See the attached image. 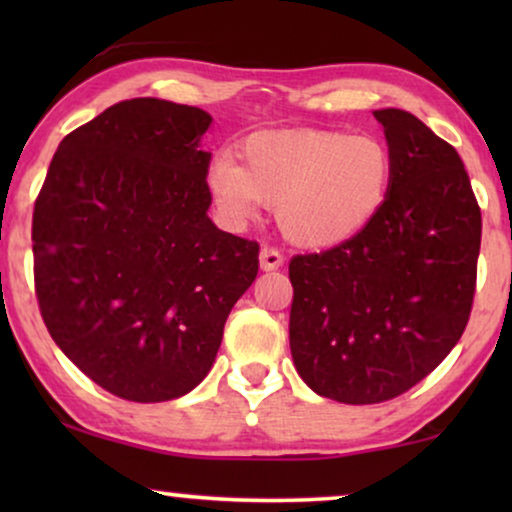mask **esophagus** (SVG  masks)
Segmentation results:
<instances>
[{
  "label": "esophagus",
  "instance_id": "obj_1",
  "mask_svg": "<svg viewBox=\"0 0 512 512\" xmlns=\"http://www.w3.org/2000/svg\"><path fill=\"white\" fill-rule=\"evenodd\" d=\"M282 263H284L282 251L275 249V247H263L261 249V268L263 270H277Z\"/></svg>",
  "mask_w": 512,
  "mask_h": 512
}]
</instances>
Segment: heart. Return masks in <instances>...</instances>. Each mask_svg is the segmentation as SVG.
Instances as JSON below:
<instances>
[{"instance_id": "heart-1", "label": "heart", "mask_w": 512, "mask_h": 512, "mask_svg": "<svg viewBox=\"0 0 512 512\" xmlns=\"http://www.w3.org/2000/svg\"><path fill=\"white\" fill-rule=\"evenodd\" d=\"M237 163L221 153L207 191L228 223H244L261 202L277 205L284 235L303 247H333L368 228L387 205L396 160L375 135L345 130L256 132Z\"/></svg>"}]
</instances>
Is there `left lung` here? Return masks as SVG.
Masks as SVG:
<instances>
[{
  "mask_svg": "<svg viewBox=\"0 0 512 512\" xmlns=\"http://www.w3.org/2000/svg\"><path fill=\"white\" fill-rule=\"evenodd\" d=\"M396 160L368 228L289 263L291 356L319 396L384 403L452 352L473 310L482 216L457 149L403 109H380Z\"/></svg>",
  "mask_w": 512,
  "mask_h": 512,
  "instance_id": "obj_1",
  "label": "left lung"
}]
</instances>
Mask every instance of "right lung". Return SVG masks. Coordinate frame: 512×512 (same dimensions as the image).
Here are the masks:
<instances>
[{"instance_id": "1", "label": "right lung", "mask_w": 512, "mask_h": 512, "mask_svg": "<svg viewBox=\"0 0 512 512\" xmlns=\"http://www.w3.org/2000/svg\"><path fill=\"white\" fill-rule=\"evenodd\" d=\"M212 116L123 100L62 139L34 202V291L69 361L109 394L163 403L198 387L258 242L207 216Z\"/></svg>"}]
</instances>
